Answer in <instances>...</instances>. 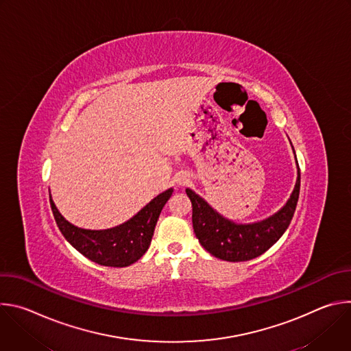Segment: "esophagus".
Segmentation results:
<instances>
[{
  "mask_svg": "<svg viewBox=\"0 0 351 351\" xmlns=\"http://www.w3.org/2000/svg\"><path fill=\"white\" fill-rule=\"evenodd\" d=\"M176 183H178L179 186H187V184L190 183V176H189V175H186V173H182V175H179V176H178Z\"/></svg>",
  "mask_w": 351,
  "mask_h": 351,
  "instance_id": "esophagus-1",
  "label": "esophagus"
}]
</instances>
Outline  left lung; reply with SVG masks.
Wrapping results in <instances>:
<instances>
[{"instance_id": "1", "label": "left lung", "mask_w": 351, "mask_h": 351, "mask_svg": "<svg viewBox=\"0 0 351 351\" xmlns=\"http://www.w3.org/2000/svg\"><path fill=\"white\" fill-rule=\"evenodd\" d=\"M186 194L191 202L193 229L199 244L223 261H248L264 254L289 228L298 202L300 168L297 164V180L287 203L276 214L254 223H236L218 214L193 190L186 189Z\"/></svg>"}]
</instances>
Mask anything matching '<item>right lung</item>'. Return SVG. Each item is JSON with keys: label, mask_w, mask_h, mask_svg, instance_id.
Masks as SVG:
<instances>
[{"label": "right lung", "mask_w": 351, "mask_h": 351, "mask_svg": "<svg viewBox=\"0 0 351 351\" xmlns=\"http://www.w3.org/2000/svg\"><path fill=\"white\" fill-rule=\"evenodd\" d=\"M172 193L173 189L165 190L133 218L106 230L77 228L61 215L51 195H49V204L61 233L80 254L99 265L122 268L140 260L148 250L158 217Z\"/></svg>", "instance_id": "add662e5"}]
</instances>
